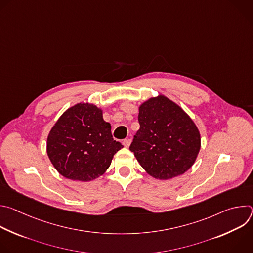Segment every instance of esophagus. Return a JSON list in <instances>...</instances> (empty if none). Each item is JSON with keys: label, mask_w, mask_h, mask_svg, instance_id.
I'll list each match as a JSON object with an SVG mask.
<instances>
[{"label": "esophagus", "mask_w": 253, "mask_h": 253, "mask_svg": "<svg viewBox=\"0 0 253 253\" xmlns=\"http://www.w3.org/2000/svg\"><path fill=\"white\" fill-rule=\"evenodd\" d=\"M130 143H131V140L130 139H125V140H123V145L125 146V147H129L130 146Z\"/></svg>", "instance_id": "34e87169"}]
</instances>
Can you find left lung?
Here are the masks:
<instances>
[{"label":"left lung","instance_id":"left-lung-1","mask_svg":"<svg viewBox=\"0 0 253 253\" xmlns=\"http://www.w3.org/2000/svg\"><path fill=\"white\" fill-rule=\"evenodd\" d=\"M140 129L130 151L150 176L167 180L184 174L201 147L200 132L190 116L164 95L139 106Z\"/></svg>","mask_w":253,"mask_h":253}]
</instances>
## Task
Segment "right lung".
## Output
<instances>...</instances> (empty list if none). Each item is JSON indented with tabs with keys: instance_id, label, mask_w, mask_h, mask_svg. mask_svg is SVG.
<instances>
[{
	"instance_id": "obj_1",
	"label": "right lung",
	"mask_w": 253,
	"mask_h": 253,
	"mask_svg": "<svg viewBox=\"0 0 253 253\" xmlns=\"http://www.w3.org/2000/svg\"><path fill=\"white\" fill-rule=\"evenodd\" d=\"M123 145L113 139L103 110L89 102L72 106L49 132L47 154L65 178L88 182L103 175Z\"/></svg>"
}]
</instances>
